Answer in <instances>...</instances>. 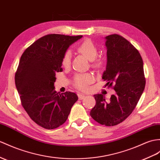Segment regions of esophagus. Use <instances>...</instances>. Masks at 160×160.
I'll return each instance as SVG.
<instances>
[{
    "instance_id": "34e87169",
    "label": "esophagus",
    "mask_w": 160,
    "mask_h": 160,
    "mask_svg": "<svg viewBox=\"0 0 160 160\" xmlns=\"http://www.w3.org/2000/svg\"><path fill=\"white\" fill-rule=\"evenodd\" d=\"M85 95L84 94H82V93H78V97H79V100H82V99H83L84 98H85Z\"/></svg>"
}]
</instances>
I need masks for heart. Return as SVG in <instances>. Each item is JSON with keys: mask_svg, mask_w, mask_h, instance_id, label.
Returning <instances> with one entry per match:
<instances>
[{"mask_svg": "<svg viewBox=\"0 0 160 160\" xmlns=\"http://www.w3.org/2000/svg\"><path fill=\"white\" fill-rule=\"evenodd\" d=\"M77 52L82 54L89 60L92 61V67L96 69H100L104 64V60L102 58H97L98 48L94 42L90 39H85L77 46ZM71 63V53L69 51L66 52L62 60V64L65 68L70 67ZM94 78L89 73L77 74L73 78V83L75 86L81 89H87L89 85L93 82Z\"/></svg>", "mask_w": 160, "mask_h": 160, "instance_id": "b5f03b06", "label": "heart"}]
</instances>
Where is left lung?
Here are the masks:
<instances>
[{
  "label": "left lung",
  "instance_id": "8db88e82",
  "mask_svg": "<svg viewBox=\"0 0 160 160\" xmlns=\"http://www.w3.org/2000/svg\"><path fill=\"white\" fill-rule=\"evenodd\" d=\"M107 64L102 79L115 94L107 101L96 94L90 115L96 122L113 126L123 122L137 105L145 87L143 61L138 51L125 38L113 34L106 37Z\"/></svg>",
  "mask_w": 160,
  "mask_h": 160
}]
</instances>
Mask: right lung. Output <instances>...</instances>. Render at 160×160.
<instances>
[{"label":"right lung","mask_w":160,"mask_h":160,"mask_svg":"<svg viewBox=\"0 0 160 160\" xmlns=\"http://www.w3.org/2000/svg\"><path fill=\"white\" fill-rule=\"evenodd\" d=\"M82 37L49 34L38 38L22 53L15 75L21 103L33 122L48 130L67 121L75 93L55 90L56 73L62 71V60L68 47Z\"/></svg>","instance_id":"1"}]
</instances>
